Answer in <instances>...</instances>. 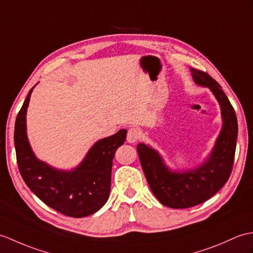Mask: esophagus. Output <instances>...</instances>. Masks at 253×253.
Returning a JSON list of instances; mask_svg holds the SVG:
<instances>
[{
  "instance_id": "1",
  "label": "esophagus",
  "mask_w": 253,
  "mask_h": 253,
  "mask_svg": "<svg viewBox=\"0 0 253 253\" xmlns=\"http://www.w3.org/2000/svg\"><path fill=\"white\" fill-rule=\"evenodd\" d=\"M140 131L137 128H130L127 132V142L129 143H136L140 139Z\"/></svg>"
}]
</instances>
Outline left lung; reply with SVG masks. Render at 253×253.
<instances>
[{
	"label": "left lung",
	"instance_id": "8db88e82",
	"mask_svg": "<svg viewBox=\"0 0 253 253\" xmlns=\"http://www.w3.org/2000/svg\"><path fill=\"white\" fill-rule=\"evenodd\" d=\"M194 83L207 87L218 101L222 127L212 149L197 166L172 169L160 152L140 142L137 151L141 166L155 197L164 206L183 209L208 201L230 178L238 133L237 117L222 87L207 73L191 68Z\"/></svg>",
	"mask_w": 253,
	"mask_h": 253
}]
</instances>
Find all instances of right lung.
<instances>
[{
  "label": "right lung",
  "instance_id": "obj_1",
  "mask_svg": "<svg viewBox=\"0 0 253 253\" xmlns=\"http://www.w3.org/2000/svg\"><path fill=\"white\" fill-rule=\"evenodd\" d=\"M35 87V86H34ZM31 88L15 123L17 163L23 181L47 206L64 215L83 218L101 209L111 190V172L116 150L124 144L127 130L93 143L85 157L72 169H59L34 154L27 133V111Z\"/></svg>",
  "mask_w": 253,
  "mask_h": 253
}]
</instances>
